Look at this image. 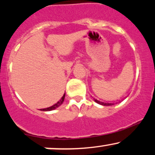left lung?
<instances>
[{
	"mask_svg": "<svg viewBox=\"0 0 155 155\" xmlns=\"http://www.w3.org/2000/svg\"><path fill=\"white\" fill-rule=\"evenodd\" d=\"M94 101H95V102L97 103V104H100V105H102V106H112V105H114V103H108V102H102V101H100L98 100H97V99L95 98H93Z\"/></svg>",
	"mask_w": 155,
	"mask_h": 155,
	"instance_id": "1",
	"label": "left lung"
}]
</instances>
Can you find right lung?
Instances as JSON below:
<instances>
[{"label": "right lung", "mask_w": 155, "mask_h": 155, "mask_svg": "<svg viewBox=\"0 0 155 155\" xmlns=\"http://www.w3.org/2000/svg\"><path fill=\"white\" fill-rule=\"evenodd\" d=\"M65 93L64 94L63 97H62V98L60 99V100L58 101V103H56L54 105H53V106H50V107L49 108H41V109H40L41 111H52V110L54 109H56L57 108H58L59 106H60L62 105V104L63 103L64 101V99H65Z\"/></svg>", "instance_id": "1"}]
</instances>
